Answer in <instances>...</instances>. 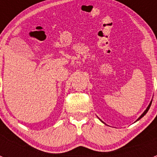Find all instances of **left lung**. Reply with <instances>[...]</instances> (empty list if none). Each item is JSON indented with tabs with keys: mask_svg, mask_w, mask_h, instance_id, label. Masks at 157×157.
I'll list each match as a JSON object with an SVG mask.
<instances>
[{
	"mask_svg": "<svg viewBox=\"0 0 157 157\" xmlns=\"http://www.w3.org/2000/svg\"><path fill=\"white\" fill-rule=\"evenodd\" d=\"M151 103H152V102H150V105H148V107H147V109H146V110H145V111H144V113H143V114H142V115H140V118H138V119H137V121H138V120H139V119H140V118H142V117H143V116H144V115H146V113H147V112H148L149 109H150V105H151Z\"/></svg>",
	"mask_w": 157,
	"mask_h": 157,
	"instance_id": "obj_1",
	"label": "left lung"
}]
</instances>
